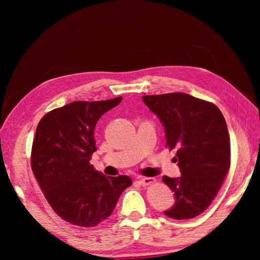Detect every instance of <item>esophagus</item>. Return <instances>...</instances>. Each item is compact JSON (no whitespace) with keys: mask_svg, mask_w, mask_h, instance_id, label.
<instances>
[{"mask_svg":"<svg viewBox=\"0 0 260 260\" xmlns=\"http://www.w3.org/2000/svg\"><path fill=\"white\" fill-rule=\"evenodd\" d=\"M141 186H148V184H151L155 182V179L153 178H146V177H141L138 179Z\"/></svg>","mask_w":260,"mask_h":260,"instance_id":"34e87169","label":"esophagus"}]
</instances>
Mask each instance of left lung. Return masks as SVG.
Listing matches in <instances>:
<instances>
[{"instance_id":"left-lung-1","label":"left lung","mask_w":260,"mask_h":260,"mask_svg":"<svg viewBox=\"0 0 260 260\" xmlns=\"http://www.w3.org/2000/svg\"><path fill=\"white\" fill-rule=\"evenodd\" d=\"M164 126L166 147L178 148L181 177L164 175L175 203L164 211L183 220L200 215L217 196L231 166V141L226 120L213 103L184 93L142 96Z\"/></svg>"}]
</instances>
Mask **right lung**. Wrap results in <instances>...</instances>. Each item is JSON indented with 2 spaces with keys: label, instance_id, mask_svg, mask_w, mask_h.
I'll list each match as a JSON object with an SVG mask.
<instances>
[{
  "label": "right lung",
  "instance_id": "1",
  "mask_svg": "<svg viewBox=\"0 0 260 260\" xmlns=\"http://www.w3.org/2000/svg\"><path fill=\"white\" fill-rule=\"evenodd\" d=\"M121 100L76 101L48 112L37 127L33 173L52 210L72 225L98 226L132 184L127 175L105 177L89 162L96 151V122Z\"/></svg>",
  "mask_w": 260,
  "mask_h": 260
}]
</instances>
